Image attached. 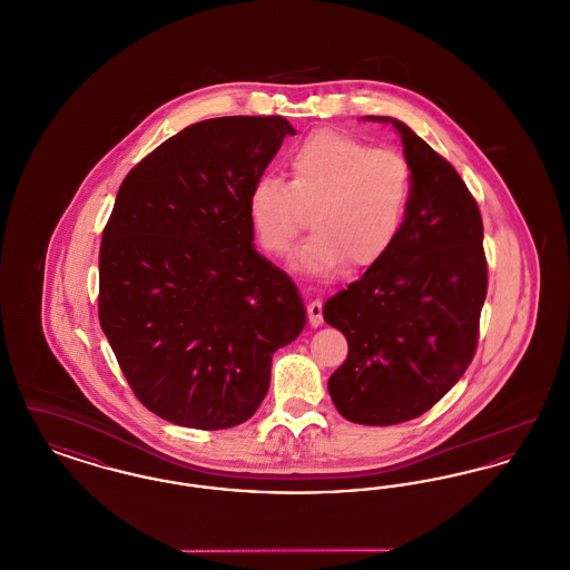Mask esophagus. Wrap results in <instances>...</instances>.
<instances>
[{
    "label": "esophagus",
    "instance_id": "obj_1",
    "mask_svg": "<svg viewBox=\"0 0 570 570\" xmlns=\"http://www.w3.org/2000/svg\"><path fill=\"white\" fill-rule=\"evenodd\" d=\"M307 316H309V325H323V301L321 298H312L307 303Z\"/></svg>",
    "mask_w": 570,
    "mask_h": 570
}]
</instances>
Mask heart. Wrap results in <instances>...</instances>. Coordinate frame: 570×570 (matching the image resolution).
I'll list each match as a JSON object with an SVG mask.
<instances>
[{"label": "heart", "mask_w": 570, "mask_h": 570, "mask_svg": "<svg viewBox=\"0 0 570 570\" xmlns=\"http://www.w3.org/2000/svg\"><path fill=\"white\" fill-rule=\"evenodd\" d=\"M412 200V170L395 151L325 130L288 156V181L261 177L247 212L261 245L288 256L312 212L314 235L298 247L295 267L316 277L372 267L395 245Z\"/></svg>", "instance_id": "1"}]
</instances>
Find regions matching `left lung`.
Here are the masks:
<instances>
[{
  "mask_svg": "<svg viewBox=\"0 0 570 570\" xmlns=\"http://www.w3.org/2000/svg\"><path fill=\"white\" fill-rule=\"evenodd\" d=\"M412 170L404 228L389 254L328 298L325 321L348 340L331 374L337 412L361 425H397L440 402L468 370L488 295L483 219L458 170L393 117Z\"/></svg>",
  "mask_w": 570,
  "mask_h": 570,
  "instance_id": "obj_1",
  "label": "left lung"
}]
</instances>
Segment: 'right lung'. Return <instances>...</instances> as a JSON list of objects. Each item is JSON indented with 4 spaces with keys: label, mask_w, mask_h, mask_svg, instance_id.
<instances>
[{
    "label": "right lung",
    "mask_w": 570,
    "mask_h": 570,
    "mask_svg": "<svg viewBox=\"0 0 570 570\" xmlns=\"http://www.w3.org/2000/svg\"><path fill=\"white\" fill-rule=\"evenodd\" d=\"M288 119L191 124L136 164L100 245L98 316L140 404L228 430L265 400L272 356L307 323L295 282L254 247L247 212Z\"/></svg>",
    "instance_id": "add662e5"
}]
</instances>
